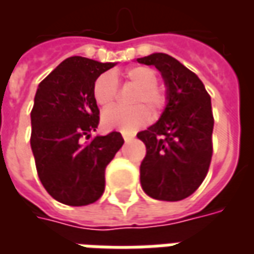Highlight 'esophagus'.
Segmentation results:
<instances>
[{"label":"esophagus","instance_id":"obj_1","mask_svg":"<svg viewBox=\"0 0 254 254\" xmlns=\"http://www.w3.org/2000/svg\"><path fill=\"white\" fill-rule=\"evenodd\" d=\"M122 137L125 141H130L133 137H134V134H129V133H122Z\"/></svg>","mask_w":254,"mask_h":254}]
</instances>
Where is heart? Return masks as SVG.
<instances>
[{
  "label": "heart",
  "mask_w": 254,
  "mask_h": 254,
  "mask_svg": "<svg viewBox=\"0 0 254 254\" xmlns=\"http://www.w3.org/2000/svg\"><path fill=\"white\" fill-rule=\"evenodd\" d=\"M127 83L137 85L138 91L134 94L132 105L134 107L117 106L103 113L102 122L106 127L118 129L122 132H133L149 120V110L159 113L167 105V95L162 87L158 85V73L149 66H133L125 72ZM92 96L95 102L107 109L118 98V81L113 73H103L95 80L92 87Z\"/></svg>",
  "instance_id": "heart-1"
}]
</instances>
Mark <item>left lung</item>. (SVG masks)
Wrapping results in <instances>:
<instances>
[{"label":"left lung","mask_w":254,"mask_h":254,"mask_svg":"<svg viewBox=\"0 0 254 254\" xmlns=\"http://www.w3.org/2000/svg\"><path fill=\"white\" fill-rule=\"evenodd\" d=\"M137 61L154 65L167 87V105L159 121L137 133L147 148L140 182L152 198L180 201L197 190L211 165V96L201 80L169 54L155 53Z\"/></svg>","instance_id":"1"}]
</instances>
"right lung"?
<instances>
[{
  "label": "right lung",
  "instance_id": "1",
  "mask_svg": "<svg viewBox=\"0 0 254 254\" xmlns=\"http://www.w3.org/2000/svg\"><path fill=\"white\" fill-rule=\"evenodd\" d=\"M116 65L66 58L38 87L31 111V148L42 185L57 201L81 207L105 191V170L124 144L120 132L91 137L99 124L96 78Z\"/></svg>",
  "mask_w": 254,
  "mask_h": 254
}]
</instances>
